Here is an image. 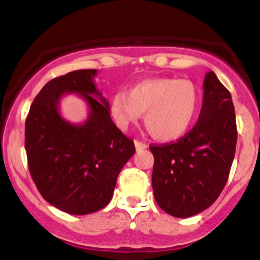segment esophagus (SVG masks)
Wrapping results in <instances>:
<instances>
[{"mask_svg": "<svg viewBox=\"0 0 260 260\" xmlns=\"http://www.w3.org/2000/svg\"><path fill=\"white\" fill-rule=\"evenodd\" d=\"M135 146H136V149H137V150H142V149H146L147 145L144 144V142L139 141V140H135Z\"/></svg>", "mask_w": 260, "mask_h": 260, "instance_id": "1", "label": "esophagus"}]
</instances>
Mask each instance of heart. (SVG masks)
Wrapping results in <instances>:
<instances>
[{"label": "heart", "instance_id": "obj_1", "mask_svg": "<svg viewBox=\"0 0 260 260\" xmlns=\"http://www.w3.org/2000/svg\"><path fill=\"white\" fill-rule=\"evenodd\" d=\"M200 89L189 79L154 78L116 93L110 101V114L125 129L145 113V127L160 141H174L186 133L197 115Z\"/></svg>", "mask_w": 260, "mask_h": 260}]
</instances>
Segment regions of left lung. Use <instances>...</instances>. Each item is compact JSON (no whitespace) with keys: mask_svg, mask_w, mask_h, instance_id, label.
<instances>
[{"mask_svg":"<svg viewBox=\"0 0 260 260\" xmlns=\"http://www.w3.org/2000/svg\"><path fill=\"white\" fill-rule=\"evenodd\" d=\"M236 142L232 95L209 71L196 125L176 142L150 146L151 184L159 207L175 217L193 216L209 209L225 186Z\"/></svg>","mask_w":260,"mask_h":260,"instance_id":"obj_1","label":"left lung"}]
</instances>
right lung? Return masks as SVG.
<instances>
[{
    "instance_id": "1",
    "label": "right lung",
    "mask_w": 260,
    "mask_h": 260,
    "mask_svg": "<svg viewBox=\"0 0 260 260\" xmlns=\"http://www.w3.org/2000/svg\"><path fill=\"white\" fill-rule=\"evenodd\" d=\"M95 75L97 70H76L50 80L25 119L32 180L44 200L72 215L92 214L109 205L119 172L136 151L133 140L111 120ZM67 92H76L88 105L90 115L81 125L60 115L59 101Z\"/></svg>"
}]
</instances>
